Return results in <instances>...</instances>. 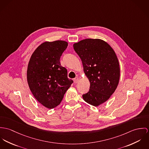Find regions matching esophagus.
Segmentation results:
<instances>
[{
  "label": "esophagus",
  "instance_id": "obj_1",
  "mask_svg": "<svg viewBox=\"0 0 149 149\" xmlns=\"http://www.w3.org/2000/svg\"><path fill=\"white\" fill-rule=\"evenodd\" d=\"M73 81H74V82L75 83H77L78 82L79 78H78V77H76V78H75L73 79Z\"/></svg>",
  "mask_w": 149,
  "mask_h": 149
}]
</instances>
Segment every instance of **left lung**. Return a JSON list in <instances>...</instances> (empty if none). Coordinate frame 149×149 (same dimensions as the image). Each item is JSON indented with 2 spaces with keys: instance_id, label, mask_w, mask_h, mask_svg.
Listing matches in <instances>:
<instances>
[{
  "instance_id": "obj_1",
  "label": "left lung",
  "mask_w": 149,
  "mask_h": 149,
  "mask_svg": "<svg viewBox=\"0 0 149 149\" xmlns=\"http://www.w3.org/2000/svg\"><path fill=\"white\" fill-rule=\"evenodd\" d=\"M73 46L90 82L89 91L83 94V98L98 106L110 98L118 86L120 67L117 56L107 43L99 39H86Z\"/></svg>"
}]
</instances>
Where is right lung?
I'll list each match as a JSON object with an SVG mask.
<instances>
[{
    "label": "right lung",
    "mask_w": 149,
    "mask_h": 149,
    "mask_svg": "<svg viewBox=\"0 0 149 149\" xmlns=\"http://www.w3.org/2000/svg\"><path fill=\"white\" fill-rule=\"evenodd\" d=\"M68 43L63 40L46 42L35 50L30 59L27 78L34 97L48 109L58 106L73 81L60 58Z\"/></svg>",
    "instance_id": "obj_1"
}]
</instances>
